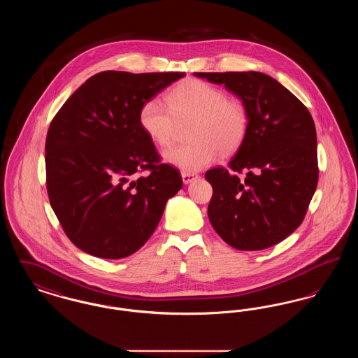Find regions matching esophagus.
<instances>
[{
  "mask_svg": "<svg viewBox=\"0 0 358 358\" xmlns=\"http://www.w3.org/2000/svg\"><path fill=\"white\" fill-rule=\"evenodd\" d=\"M181 177H182V182H184V184H190L192 181H194V180L199 178V176H197L196 173H187V171H182V173H181Z\"/></svg>",
  "mask_w": 358,
  "mask_h": 358,
  "instance_id": "esophagus-1",
  "label": "esophagus"
}]
</instances>
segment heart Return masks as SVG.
Returning <instances> with one entry per match:
<instances>
[{
	"label": "heart",
	"mask_w": 358,
	"mask_h": 358,
	"mask_svg": "<svg viewBox=\"0 0 358 358\" xmlns=\"http://www.w3.org/2000/svg\"><path fill=\"white\" fill-rule=\"evenodd\" d=\"M166 102L150 98L142 103L138 120L145 134L161 148L169 146L177 131V122L192 120L187 145L164 153L165 162L187 171H201L217 153L232 152L247 130L248 117L244 104L228 99L222 88L190 79L176 85Z\"/></svg>",
	"instance_id": "b5f03b06"
}]
</instances>
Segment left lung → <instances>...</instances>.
Listing matches in <instances>:
<instances>
[{
	"label": "left lung",
	"instance_id": "1",
	"mask_svg": "<svg viewBox=\"0 0 358 358\" xmlns=\"http://www.w3.org/2000/svg\"><path fill=\"white\" fill-rule=\"evenodd\" d=\"M224 87L245 107L248 123L228 165L205 173L213 187L208 217L240 251H259L289 236L303 222L318 182L315 124L305 104L271 76L196 72ZM245 172V178L238 177Z\"/></svg>",
	"mask_w": 358,
	"mask_h": 358
}]
</instances>
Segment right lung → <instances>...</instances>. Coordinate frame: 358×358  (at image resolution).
Listing matches in <instances>:
<instances>
[{
  "mask_svg": "<svg viewBox=\"0 0 358 358\" xmlns=\"http://www.w3.org/2000/svg\"><path fill=\"white\" fill-rule=\"evenodd\" d=\"M185 72L104 71L90 78L53 118L45 142L52 209L69 240L103 259L136 252L153 235L180 173L159 164L138 114ZM150 174L135 180L136 173Z\"/></svg>",
  "mask_w": 358,
  "mask_h": 358,
  "instance_id": "obj_1",
  "label": "right lung"
}]
</instances>
